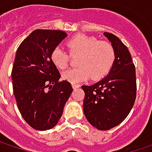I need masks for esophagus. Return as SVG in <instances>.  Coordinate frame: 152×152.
Here are the masks:
<instances>
[{"label":"esophagus","instance_id":"obj_1","mask_svg":"<svg viewBox=\"0 0 152 152\" xmlns=\"http://www.w3.org/2000/svg\"><path fill=\"white\" fill-rule=\"evenodd\" d=\"M72 87H73V90H76V89H78V88H79V85H72Z\"/></svg>","mask_w":152,"mask_h":152}]
</instances>
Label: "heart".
<instances>
[{"label":"heart","instance_id":"b5f03b06","mask_svg":"<svg viewBox=\"0 0 152 152\" xmlns=\"http://www.w3.org/2000/svg\"><path fill=\"white\" fill-rule=\"evenodd\" d=\"M73 56L81 55L80 67L70 68L62 73V79L71 84H79L92 78L99 80L107 74L115 61V50L113 45L100 41L95 37L77 34L67 42ZM69 54L60 46L55 47L50 53V60L57 68L64 69L69 61Z\"/></svg>","mask_w":152,"mask_h":152}]
</instances>
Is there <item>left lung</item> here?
<instances>
[{"label":"left lung","instance_id":"1","mask_svg":"<svg viewBox=\"0 0 152 152\" xmlns=\"http://www.w3.org/2000/svg\"><path fill=\"white\" fill-rule=\"evenodd\" d=\"M103 34L115 50L113 65L102 80L81 87L85 91L86 119L97 129L108 130L120 124L130 113L136 97V76L127 46L113 34Z\"/></svg>","mask_w":152,"mask_h":152}]
</instances>
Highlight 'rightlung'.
Returning a JSON list of instances; mask_svg holds the SVG:
<instances>
[{"mask_svg": "<svg viewBox=\"0 0 152 152\" xmlns=\"http://www.w3.org/2000/svg\"><path fill=\"white\" fill-rule=\"evenodd\" d=\"M61 30L36 29L17 50L12 71L15 99L22 117L36 130L55 127L73 92L71 84L59 81L50 53L66 38Z\"/></svg>", "mask_w": 152, "mask_h": 152, "instance_id": "obj_1", "label": "right lung"}]
</instances>
